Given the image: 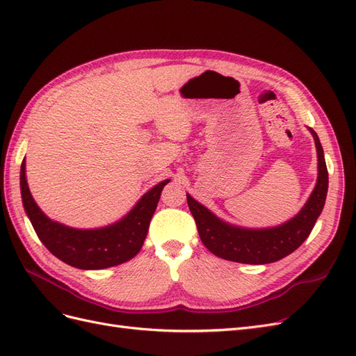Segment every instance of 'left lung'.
Wrapping results in <instances>:
<instances>
[{"instance_id": "8db88e82", "label": "left lung", "mask_w": 356, "mask_h": 356, "mask_svg": "<svg viewBox=\"0 0 356 356\" xmlns=\"http://www.w3.org/2000/svg\"><path fill=\"white\" fill-rule=\"evenodd\" d=\"M318 152V181L307 203L298 215L288 222L273 229L248 230L233 227L222 222L212 212L187 195L190 212L195 217L200 241L208 250L220 258L245 264H267L294 252L303 243L324 209L328 191V170L324 159V149L314 129Z\"/></svg>"}]
</instances>
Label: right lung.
Masks as SVG:
<instances>
[{"label":"right lung","instance_id":"obj_1","mask_svg":"<svg viewBox=\"0 0 356 356\" xmlns=\"http://www.w3.org/2000/svg\"><path fill=\"white\" fill-rule=\"evenodd\" d=\"M169 179L160 182L141 197L123 220L110 227L77 230L47 218L32 199L25 177V160L20 166V193L24 208L40 241L59 260L84 270H99L134 258L141 250L160 193Z\"/></svg>","mask_w":356,"mask_h":356}]
</instances>
